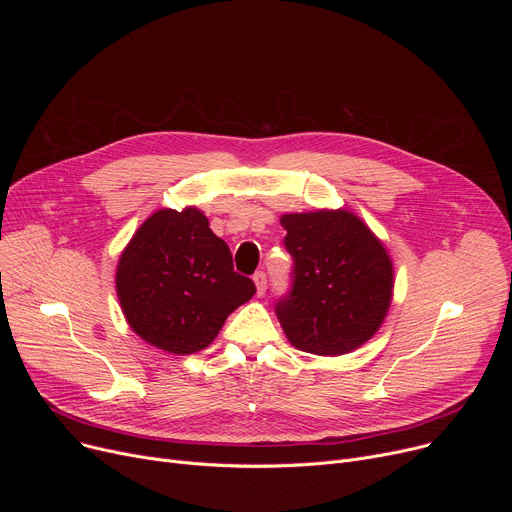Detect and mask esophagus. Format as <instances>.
Masks as SVG:
<instances>
[{"label":"esophagus","instance_id":"esophagus-1","mask_svg":"<svg viewBox=\"0 0 512 512\" xmlns=\"http://www.w3.org/2000/svg\"><path fill=\"white\" fill-rule=\"evenodd\" d=\"M253 282H255V288H257V297H263L265 290H267V276L263 272H257L253 276Z\"/></svg>","mask_w":512,"mask_h":512}]
</instances>
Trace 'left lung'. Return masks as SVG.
Instances as JSON below:
<instances>
[{"label": "left lung", "mask_w": 512, "mask_h": 512, "mask_svg": "<svg viewBox=\"0 0 512 512\" xmlns=\"http://www.w3.org/2000/svg\"><path fill=\"white\" fill-rule=\"evenodd\" d=\"M284 245L294 284L276 315L299 351L338 357L378 332L394 294V265L384 242L357 213L315 209L284 213Z\"/></svg>", "instance_id": "obj_1"}]
</instances>
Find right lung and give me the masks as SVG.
<instances>
[{"label":"right lung","instance_id":"obj_1","mask_svg":"<svg viewBox=\"0 0 512 512\" xmlns=\"http://www.w3.org/2000/svg\"><path fill=\"white\" fill-rule=\"evenodd\" d=\"M116 294L130 330L172 355L207 348L226 317L255 294L232 253L197 207L157 209L132 234L116 267Z\"/></svg>","mask_w":512,"mask_h":512}]
</instances>
